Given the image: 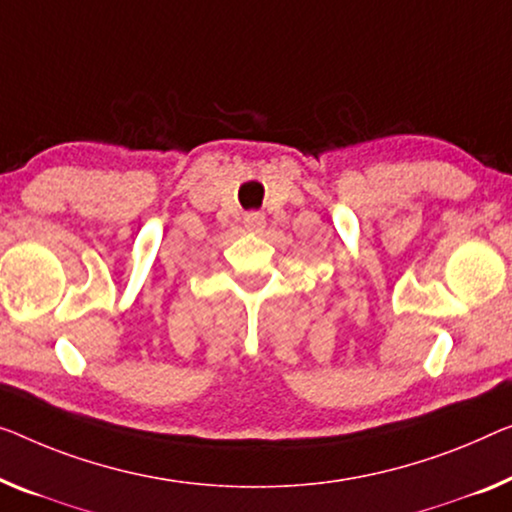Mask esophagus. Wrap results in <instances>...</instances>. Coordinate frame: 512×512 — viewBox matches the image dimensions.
I'll list each match as a JSON object with an SVG mask.
<instances>
[{"mask_svg": "<svg viewBox=\"0 0 512 512\" xmlns=\"http://www.w3.org/2000/svg\"><path fill=\"white\" fill-rule=\"evenodd\" d=\"M243 225H246L248 232H262L266 227V220H264V213L259 211H248L246 216H243Z\"/></svg>", "mask_w": 512, "mask_h": 512, "instance_id": "obj_1", "label": "esophagus"}]
</instances>
